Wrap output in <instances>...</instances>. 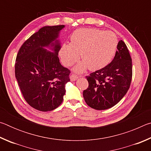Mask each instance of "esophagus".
Segmentation results:
<instances>
[{"label": "esophagus", "mask_w": 151, "mask_h": 151, "mask_svg": "<svg viewBox=\"0 0 151 151\" xmlns=\"http://www.w3.org/2000/svg\"><path fill=\"white\" fill-rule=\"evenodd\" d=\"M78 78V76L76 75H74V74H72V75L70 76V79L71 81H75L76 80H77Z\"/></svg>", "instance_id": "esophagus-1"}]
</instances>
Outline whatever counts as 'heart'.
I'll return each instance as SVG.
<instances>
[{
  "instance_id": "heart-1",
  "label": "heart",
  "mask_w": 151,
  "mask_h": 151,
  "mask_svg": "<svg viewBox=\"0 0 151 151\" xmlns=\"http://www.w3.org/2000/svg\"><path fill=\"white\" fill-rule=\"evenodd\" d=\"M118 39L111 31L95 29H80L70 37V43H65L59 50L63 64L69 66L76 62L79 54L83 60L75 67L77 73L84 72L88 67L97 70L108 65L115 54Z\"/></svg>"
}]
</instances>
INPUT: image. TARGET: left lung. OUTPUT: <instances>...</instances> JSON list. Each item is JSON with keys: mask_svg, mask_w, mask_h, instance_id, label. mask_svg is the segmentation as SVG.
<instances>
[{"mask_svg": "<svg viewBox=\"0 0 151 151\" xmlns=\"http://www.w3.org/2000/svg\"><path fill=\"white\" fill-rule=\"evenodd\" d=\"M132 59L127 45L120 40L112 62L86 76L88 86L83 91L88 105L96 110H106L123 98L132 80Z\"/></svg>", "mask_w": 151, "mask_h": 151, "instance_id": "obj_1", "label": "left lung"}]
</instances>
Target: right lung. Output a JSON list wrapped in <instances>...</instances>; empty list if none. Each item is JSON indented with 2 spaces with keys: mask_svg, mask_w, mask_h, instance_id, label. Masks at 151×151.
<instances>
[{
  "mask_svg": "<svg viewBox=\"0 0 151 151\" xmlns=\"http://www.w3.org/2000/svg\"><path fill=\"white\" fill-rule=\"evenodd\" d=\"M65 27L41 28L23 43L17 56L15 76L20 91L27 103L40 111L57 109L70 81V70L58 57L61 47L58 38Z\"/></svg>",
  "mask_w": 151,
  "mask_h": 151,
  "instance_id": "obj_1",
  "label": "right lung"
}]
</instances>
